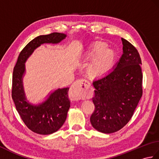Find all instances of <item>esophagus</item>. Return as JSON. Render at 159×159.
Instances as JSON below:
<instances>
[{
	"mask_svg": "<svg viewBox=\"0 0 159 159\" xmlns=\"http://www.w3.org/2000/svg\"><path fill=\"white\" fill-rule=\"evenodd\" d=\"M87 85L86 79H80L74 82L70 89V97L72 100H79L82 98Z\"/></svg>",
	"mask_w": 159,
	"mask_h": 159,
	"instance_id": "esophagus-1",
	"label": "esophagus"
}]
</instances>
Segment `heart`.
I'll return each mask as SVG.
<instances>
[{"label":"heart","instance_id":"b5f03b06","mask_svg":"<svg viewBox=\"0 0 159 159\" xmlns=\"http://www.w3.org/2000/svg\"><path fill=\"white\" fill-rule=\"evenodd\" d=\"M107 45L104 43H97L90 50L88 57H94L89 64V70L95 74L103 73L109 68L113 61L112 54L105 50Z\"/></svg>","mask_w":159,"mask_h":159}]
</instances>
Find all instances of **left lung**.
Instances as JSON below:
<instances>
[{
  "instance_id": "1",
  "label": "left lung",
  "mask_w": 159,
  "mask_h": 159,
  "mask_svg": "<svg viewBox=\"0 0 159 159\" xmlns=\"http://www.w3.org/2000/svg\"><path fill=\"white\" fill-rule=\"evenodd\" d=\"M123 54L110 72L93 81L95 110L92 126L103 133L121 129L131 119L142 96L141 60L135 47L124 38Z\"/></svg>"
}]
</instances>
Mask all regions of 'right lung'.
<instances>
[{"instance_id":"obj_1","label":"right lung","mask_w":159,"mask_h":159,"mask_svg":"<svg viewBox=\"0 0 159 159\" xmlns=\"http://www.w3.org/2000/svg\"><path fill=\"white\" fill-rule=\"evenodd\" d=\"M64 33H52L39 35L31 40L20 52L13 68L11 96L16 110L30 130L39 134L55 133L63 126L70 107L69 87L59 88L39 104L30 103L25 96L23 77L26 72L25 62L33 51L43 43H58L65 39Z\"/></svg>"}]
</instances>
